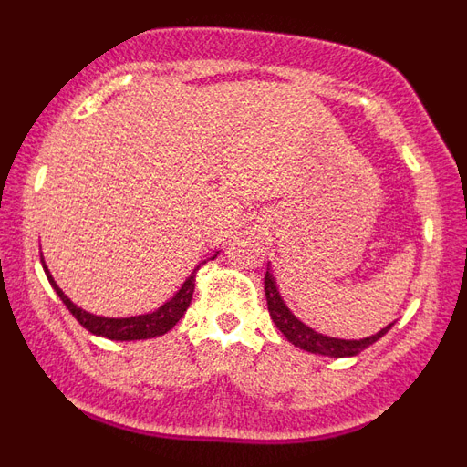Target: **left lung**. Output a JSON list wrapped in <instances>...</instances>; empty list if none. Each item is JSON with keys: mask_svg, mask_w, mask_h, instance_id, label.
I'll return each instance as SVG.
<instances>
[{"mask_svg": "<svg viewBox=\"0 0 467 467\" xmlns=\"http://www.w3.org/2000/svg\"><path fill=\"white\" fill-rule=\"evenodd\" d=\"M264 292H266V304H269L271 320L275 323V327L285 334V339L295 344L296 348L308 350V353H317V356H329V358H350L362 353L365 348H369L372 344H377L388 329L393 327V323L383 327L381 332L372 334V337H365V339H334L327 334H320L316 329H311L308 325H304L290 308L285 306L283 296L278 292V285L275 278L271 275V271H266L264 275Z\"/></svg>", "mask_w": 467, "mask_h": 467, "instance_id": "obj_1", "label": "left lung"}]
</instances>
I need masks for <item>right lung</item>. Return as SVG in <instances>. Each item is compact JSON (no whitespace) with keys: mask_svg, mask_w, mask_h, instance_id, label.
<instances>
[{"mask_svg":"<svg viewBox=\"0 0 467 467\" xmlns=\"http://www.w3.org/2000/svg\"><path fill=\"white\" fill-rule=\"evenodd\" d=\"M214 257H217V254H214ZM41 264H44V259H41ZM198 269H201V266H196V269L192 271V275L182 283V287L175 292V296L168 299L166 304L156 308V311L144 313V316H133V317H102V316H93V313L84 311V308H79L77 304H72L69 296L57 287L56 280L51 278L48 269L44 266L48 283L53 285V290H56L57 296L63 299V304L69 308V313H72V316L77 317V320H79L90 334H95V337H105V339H111V341L154 339V337L171 332V329L180 323V317L187 313L189 304H192Z\"/></svg>","mask_w":467,"mask_h":467,"instance_id":"add662e5","label":"right lung"}]
</instances>
